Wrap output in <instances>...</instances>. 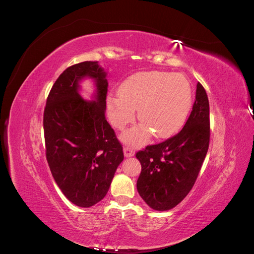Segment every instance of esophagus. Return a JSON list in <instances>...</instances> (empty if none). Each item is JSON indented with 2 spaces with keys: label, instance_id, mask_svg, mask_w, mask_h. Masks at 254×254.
Returning <instances> with one entry per match:
<instances>
[{
  "label": "esophagus",
  "instance_id": "1",
  "mask_svg": "<svg viewBox=\"0 0 254 254\" xmlns=\"http://www.w3.org/2000/svg\"><path fill=\"white\" fill-rule=\"evenodd\" d=\"M124 155L125 157H132L134 155V150L131 148V146L125 145L124 147Z\"/></svg>",
  "mask_w": 254,
  "mask_h": 254
}]
</instances>
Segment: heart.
Wrapping results in <instances>:
<instances>
[{
    "label": "heart",
    "instance_id": "obj_1",
    "mask_svg": "<svg viewBox=\"0 0 254 254\" xmlns=\"http://www.w3.org/2000/svg\"><path fill=\"white\" fill-rule=\"evenodd\" d=\"M191 105L193 92L183 75L151 71L136 73L123 82L120 94L108 97L107 111L112 126L123 129L134 120V109H139L142 124L129 129L123 139L141 144L151 131L158 139L176 134L186 124Z\"/></svg>",
    "mask_w": 254,
    "mask_h": 254
}]
</instances>
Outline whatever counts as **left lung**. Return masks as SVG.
<instances>
[{
	"label": "left lung",
	"instance_id": "8db88e82",
	"mask_svg": "<svg viewBox=\"0 0 254 254\" xmlns=\"http://www.w3.org/2000/svg\"><path fill=\"white\" fill-rule=\"evenodd\" d=\"M210 143V106L197 83L196 99L180 131L135 153L142 165L136 189L153 210L167 211L180 203L197 180Z\"/></svg>",
	"mask_w": 254,
	"mask_h": 254
}]
</instances>
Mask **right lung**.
<instances>
[{
  "instance_id": "obj_1",
  "label": "right lung",
  "mask_w": 254,
  "mask_h": 254,
  "mask_svg": "<svg viewBox=\"0 0 254 254\" xmlns=\"http://www.w3.org/2000/svg\"><path fill=\"white\" fill-rule=\"evenodd\" d=\"M96 79L94 102L78 93V81ZM108 81L97 61L68 66L53 84L43 113L45 156L64 195L81 207L94 205L106 196L120 163L123 146L106 120Z\"/></svg>"
}]
</instances>
